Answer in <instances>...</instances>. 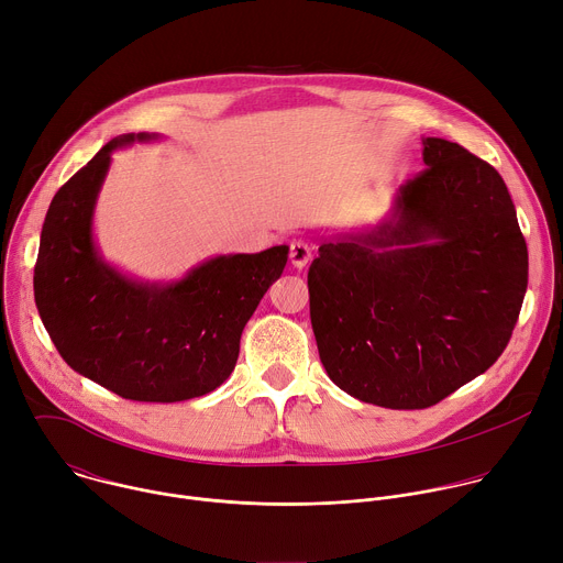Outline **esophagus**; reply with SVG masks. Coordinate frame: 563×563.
Returning <instances> with one entry per match:
<instances>
[{
	"instance_id": "34e87169",
	"label": "esophagus",
	"mask_w": 563,
	"mask_h": 563,
	"mask_svg": "<svg viewBox=\"0 0 563 563\" xmlns=\"http://www.w3.org/2000/svg\"><path fill=\"white\" fill-rule=\"evenodd\" d=\"M311 254H313V250H311V245L305 243V240H294V243L289 245V261L296 269H302L311 261Z\"/></svg>"
}]
</instances>
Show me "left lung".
<instances>
[{
  "label": "left lung",
  "instance_id": "obj_1",
  "mask_svg": "<svg viewBox=\"0 0 563 563\" xmlns=\"http://www.w3.org/2000/svg\"><path fill=\"white\" fill-rule=\"evenodd\" d=\"M423 163L389 220L325 240L307 274L328 376L389 410L437 406L484 374L528 287V247L497 169L443 137H423Z\"/></svg>",
  "mask_w": 563,
  "mask_h": 563
}]
</instances>
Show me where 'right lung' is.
<instances>
[{
    "label": "right lung",
    "instance_id": "1",
    "mask_svg": "<svg viewBox=\"0 0 563 563\" xmlns=\"http://www.w3.org/2000/svg\"><path fill=\"white\" fill-rule=\"evenodd\" d=\"M148 133L107 142L55 194L40 238L35 305L59 356L129 400L176 404L220 387L235 367L240 334L280 278L289 247L216 256L183 280L151 285L102 261L93 209L111 153Z\"/></svg>",
    "mask_w": 563,
    "mask_h": 563
}]
</instances>
